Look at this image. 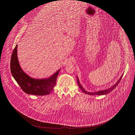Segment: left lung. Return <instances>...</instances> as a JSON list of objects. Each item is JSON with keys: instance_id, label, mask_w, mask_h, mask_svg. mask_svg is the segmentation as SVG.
Masks as SVG:
<instances>
[{"instance_id": "1", "label": "left lung", "mask_w": 135, "mask_h": 135, "mask_svg": "<svg viewBox=\"0 0 135 135\" xmlns=\"http://www.w3.org/2000/svg\"><path fill=\"white\" fill-rule=\"evenodd\" d=\"M123 74L122 75L121 77L120 78V79L117 81V82L114 85H113L112 87H110V88H108V89H105V90H101V91H98L93 92V93H92V92L87 91H86L84 89L83 86L80 84V81L79 80V79H78V76H76V79H77L78 84L79 88L81 90V91L83 92L84 93L86 94H88V95H106V94H109V93H110L112 91H113V90H114L115 88V87L118 85V84L120 83V80H121L123 76Z\"/></svg>"}]
</instances>
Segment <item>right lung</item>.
Instances as JSON below:
<instances>
[{
	"mask_svg": "<svg viewBox=\"0 0 135 135\" xmlns=\"http://www.w3.org/2000/svg\"><path fill=\"white\" fill-rule=\"evenodd\" d=\"M17 45L13 49L10 62L11 72L13 78L27 94L43 96L50 94L55 85L60 69L47 78H32L21 68L17 57Z\"/></svg>",
	"mask_w": 135,
	"mask_h": 135,
	"instance_id": "1",
	"label": "right lung"
}]
</instances>
